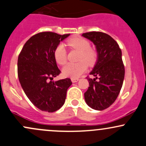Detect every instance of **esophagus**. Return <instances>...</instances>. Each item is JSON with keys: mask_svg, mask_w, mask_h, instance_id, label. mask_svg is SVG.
<instances>
[{"mask_svg": "<svg viewBox=\"0 0 146 146\" xmlns=\"http://www.w3.org/2000/svg\"><path fill=\"white\" fill-rule=\"evenodd\" d=\"M78 80H79V79H78V78H71L72 82H77Z\"/></svg>", "mask_w": 146, "mask_h": 146, "instance_id": "esophagus-1", "label": "esophagus"}]
</instances>
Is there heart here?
I'll return each mask as SVG.
<instances>
[{"mask_svg":"<svg viewBox=\"0 0 146 146\" xmlns=\"http://www.w3.org/2000/svg\"><path fill=\"white\" fill-rule=\"evenodd\" d=\"M67 44L70 48L80 52L78 60L84 61L73 64L69 63L63 68L62 72L66 77L77 78L87 70V64L92 65L97 59V53L90 47V43L87 39L82 37H73L67 40ZM54 56L59 65H64L67 61V53L63 44H59L54 52ZM86 62H85L84 61Z\"/></svg>","mask_w":146,"mask_h":146,"instance_id":"obj_1","label":"heart"}]
</instances>
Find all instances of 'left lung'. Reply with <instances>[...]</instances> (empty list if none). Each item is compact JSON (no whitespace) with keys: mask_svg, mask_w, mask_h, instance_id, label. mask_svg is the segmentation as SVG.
Returning <instances> with one entry per match:
<instances>
[{"mask_svg":"<svg viewBox=\"0 0 146 146\" xmlns=\"http://www.w3.org/2000/svg\"><path fill=\"white\" fill-rule=\"evenodd\" d=\"M82 36L94 44L97 61L88 78L90 87L85 93L86 104L94 110H103L111 106L119 95L125 78L122 51L115 40L105 33L92 31Z\"/></svg>","mask_w":146,"mask_h":146,"instance_id":"obj_1","label":"left lung"}]
</instances>
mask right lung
Masks as SVG:
<instances>
[{"mask_svg": "<svg viewBox=\"0 0 146 146\" xmlns=\"http://www.w3.org/2000/svg\"><path fill=\"white\" fill-rule=\"evenodd\" d=\"M70 34L41 32L27 41L18 57L17 73L24 93L31 102L42 111L52 113L65 103L70 78L54 82L59 76L54 56L56 47Z\"/></svg>", "mask_w": 146, "mask_h": 146, "instance_id": "right-lung-1", "label": "right lung"}]
</instances>
